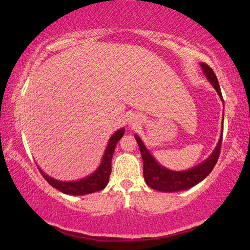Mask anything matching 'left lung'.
Wrapping results in <instances>:
<instances>
[{
	"instance_id": "obj_1",
	"label": "left lung",
	"mask_w": 250,
	"mask_h": 250,
	"mask_svg": "<svg viewBox=\"0 0 250 250\" xmlns=\"http://www.w3.org/2000/svg\"><path fill=\"white\" fill-rule=\"evenodd\" d=\"M201 67L203 69V73L206 76V78L213 84V87L216 89L217 94L221 97L222 101H224L217 77L214 74L213 69L208 65H206L205 62H201ZM134 138L138 142L139 147H140L141 156L143 160V176H145L146 183L150 188L156 189V191L171 193L191 188L194 185L200 183L201 181L204 180L209 174L211 170L214 168L215 164L217 163L219 154H221L223 131L217 146L213 151V153L209 155V158L201 164H198V166L186 171H171L167 167L160 166L153 156L151 155L146 146L143 145L141 139L137 134L134 135Z\"/></svg>"
}]
</instances>
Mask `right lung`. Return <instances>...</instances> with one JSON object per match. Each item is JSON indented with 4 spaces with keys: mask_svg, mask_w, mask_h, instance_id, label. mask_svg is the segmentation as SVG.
Wrapping results in <instances>:
<instances>
[{
    "mask_svg": "<svg viewBox=\"0 0 250 250\" xmlns=\"http://www.w3.org/2000/svg\"><path fill=\"white\" fill-rule=\"evenodd\" d=\"M124 133L125 129L121 128L120 130L116 131V132L112 134V137L110 138V140L108 142L107 149L104 151V158L103 161H101L99 167L89 176L84 177V179H82L79 181L62 182L55 180L53 177L45 174V173L40 168L42 175H43L44 179L47 181L53 188H57L58 191L65 194H69V195H86V194L101 191V189H104L105 186H107L109 182V177L110 174H111V160L113 152H115L118 141L122 138Z\"/></svg>",
    "mask_w": 250,
    "mask_h": 250,
    "instance_id": "add662e5",
    "label": "right lung"
}]
</instances>
